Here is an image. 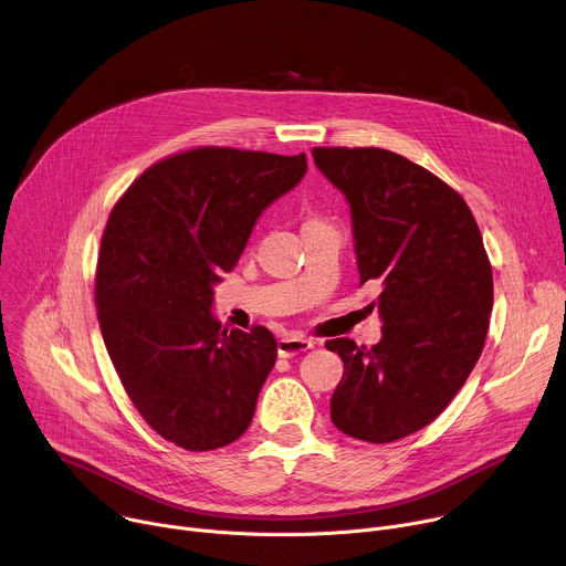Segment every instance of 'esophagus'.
<instances>
[{
    "label": "esophagus",
    "mask_w": 566,
    "mask_h": 566,
    "mask_svg": "<svg viewBox=\"0 0 566 566\" xmlns=\"http://www.w3.org/2000/svg\"><path fill=\"white\" fill-rule=\"evenodd\" d=\"M308 349H313V343L306 338H280L277 340V354L282 358H291V356H297Z\"/></svg>",
    "instance_id": "34e87169"
}]
</instances>
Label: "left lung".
<instances>
[{"label":"left lung","instance_id":"obj_1","mask_svg":"<svg viewBox=\"0 0 566 566\" xmlns=\"http://www.w3.org/2000/svg\"><path fill=\"white\" fill-rule=\"evenodd\" d=\"M313 160L349 203L360 284L380 286V340L327 343L345 363L332 421L389 443L432 423L470 376L489 334L493 269L465 201L406 156L313 147Z\"/></svg>","mask_w":566,"mask_h":566}]
</instances>
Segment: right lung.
Here are the masks:
<instances>
[{
    "label": "right lung",
    "instance_id": "add662e5",
    "mask_svg": "<svg viewBox=\"0 0 566 566\" xmlns=\"http://www.w3.org/2000/svg\"><path fill=\"white\" fill-rule=\"evenodd\" d=\"M306 156L197 147L158 160L114 206L98 255L107 354L140 417L192 452L237 441L277 358L266 327L221 329L214 286Z\"/></svg>",
    "mask_w": 566,
    "mask_h": 566
}]
</instances>
